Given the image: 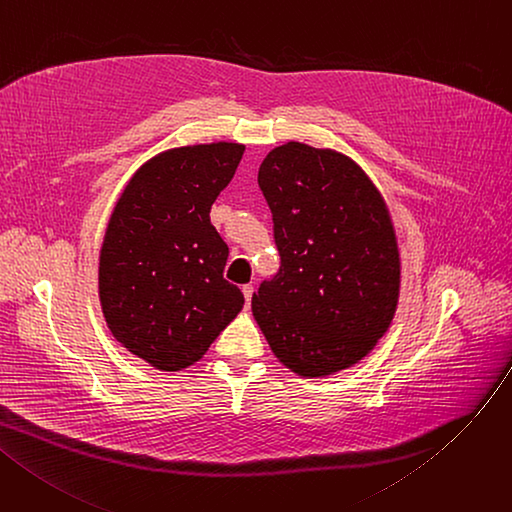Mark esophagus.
I'll use <instances>...</instances> for the list:
<instances>
[{"label":"esophagus","mask_w":512,"mask_h":512,"mask_svg":"<svg viewBox=\"0 0 512 512\" xmlns=\"http://www.w3.org/2000/svg\"><path fill=\"white\" fill-rule=\"evenodd\" d=\"M253 292H255V288L251 286V284H247V286H243V294H245V300H247V304H251V298H253Z\"/></svg>","instance_id":"obj_1"}]
</instances>
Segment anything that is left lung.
<instances>
[{"mask_svg":"<svg viewBox=\"0 0 512 512\" xmlns=\"http://www.w3.org/2000/svg\"><path fill=\"white\" fill-rule=\"evenodd\" d=\"M282 257L251 311L274 356L323 379L368 356L399 300L401 259L383 193L350 156L286 142L259 166Z\"/></svg>","mask_w":512,"mask_h":512,"instance_id":"left-lung-1","label":"left lung"}]
</instances>
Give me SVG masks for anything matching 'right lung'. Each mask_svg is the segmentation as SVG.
I'll return each instance as SVG.
<instances>
[{
  "instance_id": "right-lung-1",
  "label": "right lung",
  "mask_w": 512,
  "mask_h": 512,
  "mask_svg": "<svg viewBox=\"0 0 512 512\" xmlns=\"http://www.w3.org/2000/svg\"><path fill=\"white\" fill-rule=\"evenodd\" d=\"M245 144L168 148L123 187L98 255V300L117 342L177 372L208 352L245 296L222 276L228 245L210 222Z\"/></svg>"
}]
</instances>
